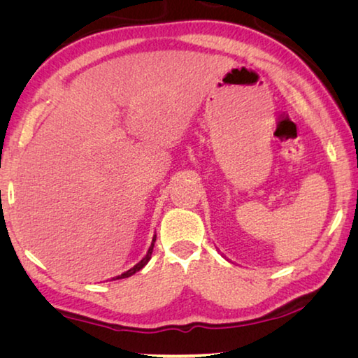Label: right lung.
I'll return each mask as SVG.
<instances>
[{
	"mask_svg": "<svg viewBox=\"0 0 358 358\" xmlns=\"http://www.w3.org/2000/svg\"><path fill=\"white\" fill-rule=\"evenodd\" d=\"M154 242H155V236H154V239H152V243H150V247H149V250H148V253H146V256H144V258L138 262V264H135L134 267H130L127 272H124V273H121V275H117V277H113L111 280H121V278H129V277H131V275L134 273H136L138 271H141V268L148 264L149 262V259H150V255H152V250H154Z\"/></svg>",
	"mask_w": 358,
	"mask_h": 358,
	"instance_id": "1",
	"label": "right lung"
}]
</instances>
